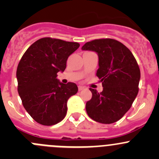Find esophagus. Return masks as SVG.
<instances>
[{
    "mask_svg": "<svg viewBox=\"0 0 159 159\" xmlns=\"http://www.w3.org/2000/svg\"><path fill=\"white\" fill-rule=\"evenodd\" d=\"M84 89V86H81V85L78 86V91H81V90H83Z\"/></svg>",
    "mask_w": 159,
    "mask_h": 159,
    "instance_id": "obj_1",
    "label": "esophagus"
}]
</instances>
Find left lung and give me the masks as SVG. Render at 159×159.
Here are the masks:
<instances>
[{
	"label": "left lung",
	"mask_w": 159,
	"mask_h": 159,
	"mask_svg": "<svg viewBox=\"0 0 159 159\" xmlns=\"http://www.w3.org/2000/svg\"><path fill=\"white\" fill-rule=\"evenodd\" d=\"M81 49L94 51L98 55L96 75L103 86L100 93L90 89L92 97L86 103V111L99 123L115 122L130 109L139 92V65L126 46L111 38L93 40Z\"/></svg>",
	"instance_id": "obj_1"
}]
</instances>
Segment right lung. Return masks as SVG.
Segmentation results:
<instances>
[{
  "instance_id": "obj_1",
  "label": "right lung",
  "mask_w": 159,
  "mask_h": 159,
  "mask_svg": "<svg viewBox=\"0 0 159 159\" xmlns=\"http://www.w3.org/2000/svg\"><path fill=\"white\" fill-rule=\"evenodd\" d=\"M77 42L44 38L28 48L17 68V91L24 108L34 121L54 125L67 114V102L78 92L75 83L63 84L57 73L66 68L68 57L79 48Z\"/></svg>"
}]
</instances>
